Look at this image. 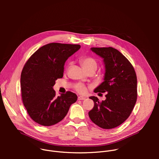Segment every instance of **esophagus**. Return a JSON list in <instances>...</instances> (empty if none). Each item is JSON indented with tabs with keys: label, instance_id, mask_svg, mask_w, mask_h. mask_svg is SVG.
<instances>
[{
	"label": "esophagus",
	"instance_id": "esophagus-1",
	"mask_svg": "<svg viewBox=\"0 0 159 159\" xmlns=\"http://www.w3.org/2000/svg\"><path fill=\"white\" fill-rule=\"evenodd\" d=\"M86 98L84 97H82V96H80L78 97V100L79 101H84V100H85Z\"/></svg>",
	"mask_w": 159,
	"mask_h": 159
}]
</instances>
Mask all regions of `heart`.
I'll return each instance as SVG.
<instances>
[{
  "mask_svg": "<svg viewBox=\"0 0 159 159\" xmlns=\"http://www.w3.org/2000/svg\"><path fill=\"white\" fill-rule=\"evenodd\" d=\"M80 63L86 71H95L97 68V62L93 58L85 57L80 60ZM75 89L80 94H85L87 92V87L82 84H77L75 86Z\"/></svg>",
  "mask_w": 159,
  "mask_h": 159,
  "instance_id": "1",
  "label": "heart"
}]
</instances>
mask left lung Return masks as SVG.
I'll use <instances>...</instances> for the list:
<instances>
[{
    "instance_id": "8db88e82",
    "label": "left lung",
    "mask_w": 159,
    "mask_h": 159,
    "mask_svg": "<svg viewBox=\"0 0 159 159\" xmlns=\"http://www.w3.org/2000/svg\"><path fill=\"white\" fill-rule=\"evenodd\" d=\"M91 50L103 58L105 67L104 82L95 93H106V100L99 102L90 97L94 107L89 111L90 119L103 129L119 126L130 115L137 98V75L129 61L112 47L91 48Z\"/></svg>"
}]
</instances>
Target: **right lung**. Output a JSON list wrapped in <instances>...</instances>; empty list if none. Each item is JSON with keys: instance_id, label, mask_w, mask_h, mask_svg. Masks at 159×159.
I'll return each mask as SVG.
<instances>
[{"instance_id": "obj_1", "label": "right lung", "mask_w": 159, "mask_h": 159, "mask_svg": "<svg viewBox=\"0 0 159 159\" xmlns=\"http://www.w3.org/2000/svg\"><path fill=\"white\" fill-rule=\"evenodd\" d=\"M80 48L79 44L49 43L40 48L25 64L20 76L23 104L32 120L42 126L61 121L77 95L67 91L55 96V80L63 77L68 58Z\"/></svg>"}]
</instances>
